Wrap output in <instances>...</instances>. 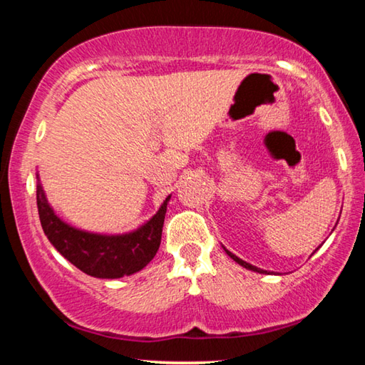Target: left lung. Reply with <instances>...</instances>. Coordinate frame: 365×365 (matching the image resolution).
<instances>
[{
  "instance_id": "1",
  "label": "left lung",
  "mask_w": 365,
  "mask_h": 365,
  "mask_svg": "<svg viewBox=\"0 0 365 365\" xmlns=\"http://www.w3.org/2000/svg\"><path fill=\"white\" fill-rule=\"evenodd\" d=\"M224 250H225V252L228 256H230L235 262L237 264H240L242 265V267H245V269H248V270H252V272H257V274H274V272H269V270H264V269H259V267H256V265H252V264H250V262H246V261H243V259H240L238 256H235L233 252H230L228 251L225 246H224ZM319 250V248H317Z\"/></svg>"
}]
</instances>
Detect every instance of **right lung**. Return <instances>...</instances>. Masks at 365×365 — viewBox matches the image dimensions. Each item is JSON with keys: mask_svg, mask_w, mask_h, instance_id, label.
Returning <instances> with one entry per match:
<instances>
[{"mask_svg": "<svg viewBox=\"0 0 365 365\" xmlns=\"http://www.w3.org/2000/svg\"><path fill=\"white\" fill-rule=\"evenodd\" d=\"M170 196L165 197L150 220L132 232L95 233L72 227L54 212L36 174V206L49 243L77 269L96 279H120L137 274L151 262L159 250Z\"/></svg>", "mask_w": 365, "mask_h": 365, "instance_id": "1", "label": "right lung"}]
</instances>
